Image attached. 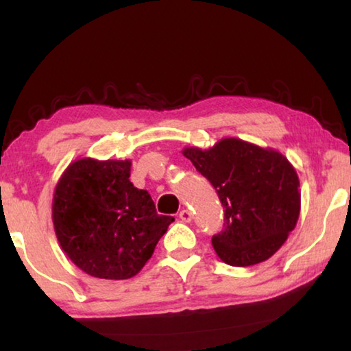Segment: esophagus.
Listing matches in <instances>:
<instances>
[{
  "label": "esophagus",
  "mask_w": 351,
  "mask_h": 351,
  "mask_svg": "<svg viewBox=\"0 0 351 351\" xmlns=\"http://www.w3.org/2000/svg\"><path fill=\"white\" fill-rule=\"evenodd\" d=\"M180 218H181V221H184V223H190V221H192V212H190L189 209H182L180 212Z\"/></svg>",
  "instance_id": "34e87169"
}]
</instances>
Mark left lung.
<instances>
[{
  "label": "left lung",
  "instance_id": "left-lung-1",
  "mask_svg": "<svg viewBox=\"0 0 351 351\" xmlns=\"http://www.w3.org/2000/svg\"><path fill=\"white\" fill-rule=\"evenodd\" d=\"M182 154L210 181L224 207V229L212 237L218 257L230 266L272 257L300 213L299 176L287 156L239 138L206 150L186 147Z\"/></svg>",
  "mask_w": 351,
  "mask_h": 351
}]
</instances>
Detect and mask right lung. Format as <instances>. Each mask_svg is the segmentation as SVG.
<instances>
[{"mask_svg":"<svg viewBox=\"0 0 351 351\" xmlns=\"http://www.w3.org/2000/svg\"><path fill=\"white\" fill-rule=\"evenodd\" d=\"M130 159L79 158L56 186L57 240L77 268L91 277H134L175 219L158 215L150 193L130 181Z\"/></svg>","mask_w":351,"mask_h":351,"instance_id":"add662e5","label":"right lung"}]
</instances>
